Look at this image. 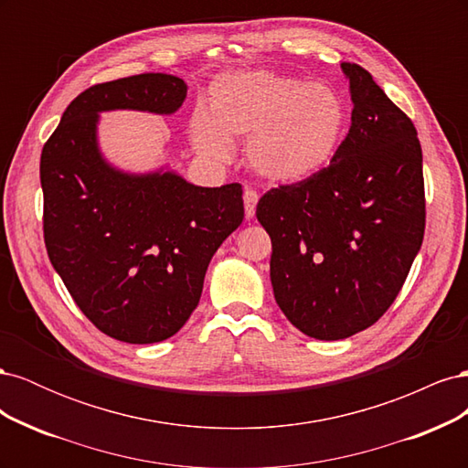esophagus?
Listing matches in <instances>:
<instances>
[{"label":"esophagus","instance_id":"esophagus-1","mask_svg":"<svg viewBox=\"0 0 468 468\" xmlns=\"http://www.w3.org/2000/svg\"><path fill=\"white\" fill-rule=\"evenodd\" d=\"M258 199H260V195L256 191L250 189V187L244 189V208H246V217L248 218H253V215H256Z\"/></svg>","mask_w":468,"mask_h":468}]
</instances>
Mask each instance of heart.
I'll return each instance as SVG.
<instances>
[{
  "mask_svg": "<svg viewBox=\"0 0 468 468\" xmlns=\"http://www.w3.org/2000/svg\"><path fill=\"white\" fill-rule=\"evenodd\" d=\"M344 99L322 81L275 72H236L212 81L207 111L193 112L189 136L205 158L226 160L248 138L246 158L269 181L296 183L328 164L344 134Z\"/></svg>",
  "mask_w": 468,
  "mask_h": 468,
  "instance_id": "obj_1",
  "label": "heart"
}]
</instances>
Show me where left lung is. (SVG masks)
<instances>
[{"instance_id": "obj_1", "label": "left lung", "mask_w": 468, "mask_h": 468, "mask_svg": "<svg viewBox=\"0 0 468 468\" xmlns=\"http://www.w3.org/2000/svg\"><path fill=\"white\" fill-rule=\"evenodd\" d=\"M351 126L330 165L267 191L256 217L271 238L273 294L303 334L344 339L399 296L426 229L414 122L357 64L344 62Z\"/></svg>"}]
</instances>
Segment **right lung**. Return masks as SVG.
Instances as JSON below:
<instances>
[{
    "mask_svg": "<svg viewBox=\"0 0 468 468\" xmlns=\"http://www.w3.org/2000/svg\"><path fill=\"white\" fill-rule=\"evenodd\" d=\"M187 83L140 74L97 83L68 105L40 154L45 244L52 267L97 330L155 344L199 304L207 267L244 220L242 186L199 187L176 172L126 174L97 144L99 112L172 115Z\"/></svg>",
    "mask_w": 468,
    "mask_h": 468,
    "instance_id": "add662e5",
    "label": "right lung"
}]
</instances>
